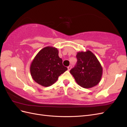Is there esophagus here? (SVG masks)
<instances>
[{
  "instance_id": "34e87169",
  "label": "esophagus",
  "mask_w": 127,
  "mask_h": 127,
  "mask_svg": "<svg viewBox=\"0 0 127 127\" xmlns=\"http://www.w3.org/2000/svg\"><path fill=\"white\" fill-rule=\"evenodd\" d=\"M71 67H72V66H71V65H70V66H69L68 67V70H70L71 69Z\"/></svg>"
}]
</instances>
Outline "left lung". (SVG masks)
Listing matches in <instances>:
<instances>
[{
  "instance_id": "8db88e82",
  "label": "left lung",
  "mask_w": 127,
  "mask_h": 127,
  "mask_svg": "<svg viewBox=\"0 0 127 127\" xmlns=\"http://www.w3.org/2000/svg\"><path fill=\"white\" fill-rule=\"evenodd\" d=\"M76 58V65L70 71L76 83L85 88L97 85L101 79L103 68L96 57L87 50L77 52Z\"/></svg>"
}]
</instances>
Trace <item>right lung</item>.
Segmentation results:
<instances>
[{"instance_id":"add662e5","label":"right lung","mask_w":127,"mask_h":127,"mask_svg":"<svg viewBox=\"0 0 127 127\" xmlns=\"http://www.w3.org/2000/svg\"><path fill=\"white\" fill-rule=\"evenodd\" d=\"M58 49L46 47L37 53L30 66L33 79L39 85L48 87L54 84L59 76L68 69L63 64Z\"/></svg>"}]
</instances>
